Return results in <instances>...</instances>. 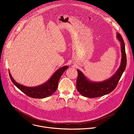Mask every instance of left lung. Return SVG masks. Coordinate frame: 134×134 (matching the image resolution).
<instances>
[{
    "label": "left lung",
    "mask_w": 134,
    "mask_h": 134,
    "mask_svg": "<svg viewBox=\"0 0 134 134\" xmlns=\"http://www.w3.org/2000/svg\"><path fill=\"white\" fill-rule=\"evenodd\" d=\"M116 38L120 42L121 60L119 68L115 73L110 78L102 82H93L90 81L83 72L77 69L78 77L76 82V89L84 97L88 98H95L107 94L113 91L124 72L127 65V58L124 41L121 35L117 32Z\"/></svg>",
    "instance_id": "obj_1"
}]
</instances>
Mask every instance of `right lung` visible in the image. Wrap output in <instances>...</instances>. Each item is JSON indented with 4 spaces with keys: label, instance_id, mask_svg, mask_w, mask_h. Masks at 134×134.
Listing matches in <instances>:
<instances>
[{
    "label": "right lung",
    "instance_id": "obj_1",
    "mask_svg": "<svg viewBox=\"0 0 134 134\" xmlns=\"http://www.w3.org/2000/svg\"><path fill=\"white\" fill-rule=\"evenodd\" d=\"M68 68V66L60 68L54 72L50 79L46 82L40 86L33 87H26L17 83L12 77L9 70V74L12 82L22 92L31 98L41 99L50 96L57 90L60 77Z\"/></svg>",
    "mask_w": 134,
    "mask_h": 134
}]
</instances>
